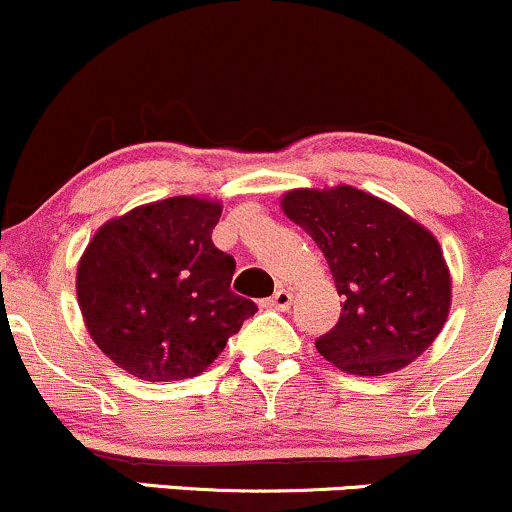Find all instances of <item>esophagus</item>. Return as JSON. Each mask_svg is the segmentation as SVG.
<instances>
[{
    "mask_svg": "<svg viewBox=\"0 0 512 512\" xmlns=\"http://www.w3.org/2000/svg\"><path fill=\"white\" fill-rule=\"evenodd\" d=\"M265 306L277 311H287L289 306H292V292H289V289H277L270 299H265Z\"/></svg>",
    "mask_w": 512,
    "mask_h": 512,
    "instance_id": "34e87169",
    "label": "esophagus"
}]
</instances>
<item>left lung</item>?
<instances>
[{"mask_svg":"<svg viewBox=\"0 0 512 512\" xmlns=\"http://www.w3.org/2000/svg\"><path fill=\"white\" fill-rule=\"evenodd\" d=\"M282 211L324 252L341 319L316 341L351 375L410 365L439 336L451 309V274L424 225L353 186L294 188Z\"/></svg>","mask_w":512,"mask_h":512,"instance_id":"1","label":"left lung"}]
</instances>
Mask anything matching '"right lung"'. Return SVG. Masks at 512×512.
<instances>
[{
  "label": "right lung",
  "instance_id": "obj_1",
  "mask_svg": "<svg viewBox=\"0 0 512 512\" xmlns=\"http://www.w3.org/2000/svg\"><path fill=\"white\" fill-rule=\"evenodd\" d=\"M220 213L213 198H164L107 220L85 247L75 274L85 328L134 378H196L257 311L230 292L235 260L211 240Z\"/></svg>",
  "mask_w": 512,
  "mask_h": 512
}]
</instances>
